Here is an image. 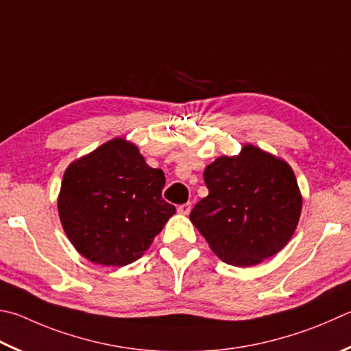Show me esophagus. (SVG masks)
I'll use <instances>...</instances> for the list:
<instances>
[{"label":"esophagus","mask_w":351,"mask_h":351,"mask_svg":"<svg viewBox=\"0 0 351 351\" xmlns=\"http://www.w3.org/2000/svg\"><path fill=\"white\" fill-rule=\"evenodd\" d=\"M190 210H192V204H190V202L178 206V213H181V215H189Z\"/></svg>","instance_id":"34e87169"}]
</instances>
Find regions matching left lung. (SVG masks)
Returning a JSON list of instances; mask_svg holds the SVG:
<instances>
[{
  "mask_svg": "<svg viewBox=\"0 0 351 351\" xmlns=\"http://www.w3.org/2000/svg\"><path fill=\"white\" fill-rule=\"evenodd\" d=\"M208 195L190 221L224 263L250 267L289 244L302 195L289 162L253 144L239 155L216 158L204 170Z\"/></svg>",
  "mask_w": 351,
  "mask_h": 351,
  "instance_id": "1",
  "label": "left lung"
}]
</instances>
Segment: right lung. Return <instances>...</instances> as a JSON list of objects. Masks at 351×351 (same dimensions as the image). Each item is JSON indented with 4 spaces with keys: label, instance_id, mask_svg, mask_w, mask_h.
Segmentation results:
<instances>
[{
    "label": "right lung",
    "instance_id": "1",
    "mask_svg": "<svg viewBox=\"0 0 351 351\" xmlns=\"http://www.w3.org/2000/svg\"><path fill=\"white\" fill-rule=\"evenodd\" d=\"M165 176L135 144L113 138L69 164L58 195L61 226L90 263L124 267L152 245L176 208L161 192Z\"/></svg>",
    "mask_w": 351,
    "mask_h": 351
}]
</instances>
